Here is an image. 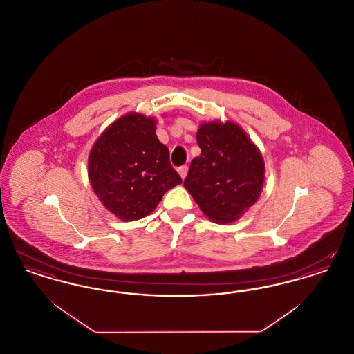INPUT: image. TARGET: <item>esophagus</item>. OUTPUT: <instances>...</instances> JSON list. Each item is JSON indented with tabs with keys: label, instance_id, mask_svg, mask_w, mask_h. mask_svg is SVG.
Returning a JSON list of instances; mask_svg holds the SVG:
<instances>
[{
	"label": "esophagus",
	"instance_id": "34e87169",
	"mask_svg": "<svg viewBox=\"0 0 354 354\" xmlns=\"http://www.w3.org/2000/svg\"><path fill=\"white\" fill-rule=\"evenodd\" d=\"M178 172H179V175L182 176V179H185V176H187V172H188V167H187V166H180V167L178 169Z\"/></svg>",
	"mask_w": 354,
	"mask_h": 354
}]
</instances>
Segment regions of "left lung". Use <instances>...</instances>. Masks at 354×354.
<instances>
[{
  "label": "left lung",
  "mask_w": 354,
  "mask_h": 354,
  "mask_svg": "<svg viewBox=\"0 0 354 354\" xmlns=\"http://www.w3.org/2000/svg\"><path fill=\"white\" fill-rule=\"evenodd\" d=\"M196 140L202 153L191 162L185 189L209 219L232 223L260 196L266 171L261 153L231 122L204 123Z\"/></svg>",
  "instance_id": "left-lung-1"
}]
</instances>
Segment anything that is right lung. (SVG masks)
<instances>
[{
	"instance_id": "1",
	"label": "right lung",
	"mask_w": 354,
	"mask_h": 354,
	"mask_svg": "<svg viewBox=\"0 0 354 354\" xmlns=\"http://www.w3.org/2000/svg\"><path fill=\"white\" fill-rule=\"evenodd\" d=\"M88 179L102 204L124 221L147 216L182 183L167 146L155 134V120L140 114L119 118L98 138L88 156Z\"/></svg>"
}]
</instances>
